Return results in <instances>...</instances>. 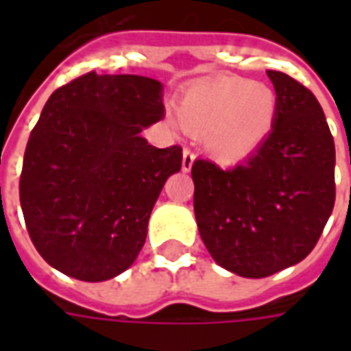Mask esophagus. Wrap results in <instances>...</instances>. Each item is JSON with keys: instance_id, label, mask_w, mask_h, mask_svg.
Instances as JSON below:
<instances>
[{"instance_id": "esophagus-1", "label": "esophagus", "mask_w": 351, "mask_h": 351, "mask_svg": "<svg viewBox=\"0 0 351 351\" xmlns=\"http://www.w3.org/2000/svg\"><path fill=\"white\" fill-rule=\"evenodd\" d=\"M193 160H195V154L191 152L190 148H184L182 150V171H190L191 165H193Z\"/></svg>"}]
</instances>
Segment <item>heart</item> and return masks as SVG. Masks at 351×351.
<instances>
[{
    "label": "heart",
    "mask_w": 351,
    "mask_h": 351,
    "mask_svg": "<svg viewBox=\"0 0 351 351\" xmlns=\"http://www.w3.org/2000/svg\"><path fill=\"white\" fill-rule=\"evenodd\" d=\"M178 114L186 128L208 131L213 152L235 160L254 152L271 133L276 97L265 84L221 79L188 90L178 103Z\"/></svg>",
    "instance_id": "b5f03b06"
}]
</instances>
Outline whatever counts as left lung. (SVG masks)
Wrapping results in <instances>:
<instances>
[{
	"instance_id": "obj_1",
	"label": "left lung",
	"mask_w": 351,
	"mask_h": 351,
	"mask_svg": "<svg viewBox=\"0 0 351 351\" xmlns=\"http://www.w3.org/2000/svg\"><path fill=\"white\" fill-rule=\"evenodd\" d=\"M271 133L231 169L195 160L193 210L214 261L265 278L314 250L335 206V141L316 95L280 71Z\"/></svg>"
}]
</instances>
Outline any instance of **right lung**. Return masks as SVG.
I'll use <instances>...</instances> for the list:
<instances>
[{"label": "right lung", "instance_id": "add662e5", "mask_svg": "<svg viewBox=\"0 0 351 351\" xmlns=\"http://www.w3.org/2000/svg\"><path fill=\"white\" fill-rule=\"evenodd\" d=\"M160 80L90 71L58 88L32 130L20 205L49 265L84 282L133 265L148 218L182 148H156L143 128L165 116Z\"/></svg>", "mask_w": 351, "mask_h": 351}]
</instances>
